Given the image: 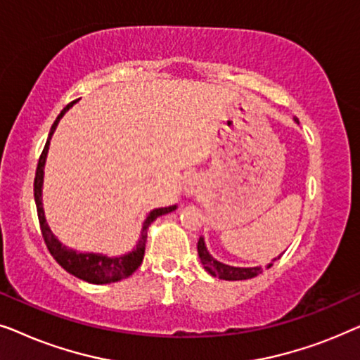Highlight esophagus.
Instances as JSON below:
<instances>
[{"label": "esophagus", "mask_w": 360, "mask_h": 360, "mask_svg": "<svg viewBox=\"0 0 360 360\" xmlns=\"http://www.w3.org/2000/svg\"><path fill=\"white\" fill-rule=\"evenodd\" d=\"M186 190H188V193H195V191H196L193 184H190V185H188V188H186Z\"/></svg>", "instance_id": "obj_1"}]
</instances>
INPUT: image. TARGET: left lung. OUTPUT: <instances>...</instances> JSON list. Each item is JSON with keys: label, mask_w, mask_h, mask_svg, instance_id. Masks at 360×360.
<instances>
[{"label": "left lung", "mask_w": 360, "mask_h": 360, "mask_svg": "<svg viewBox=\"0 0 360 360\" xmlns=\"http://www.w3.org/2000/svg\"><path fill=\"white\" fill-rule=\"evenodd\" d=\"M198 255L201 264H203V267L206 269V272L221 280H248L257 277L259 274L264 272L262 267H233V265H226L223 262H219V260H216L213 255L208 252L203 238L198 239ZM277 259H280V255L274 260ZM270 267H272V264L267 265V269Z\"/></svg>", "instance_id": "1"}]
</instances>
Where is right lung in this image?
Returning <instances> with one entry per match:
<instances>
[{
	"mask_svg": "<svg viewBox=\"0 0 360 360\" xmlns=\"http://www.w3.org/2000/svg\"><path fill=\"white\" fill-rule=\"evenodd\" d=\"M73 103L75 101H72L70 105L63 108L60 115L57 116V120L53 121L51 132H49V139L46 142V146H44V150L37 162L36 179H34V200H36V206H37L39 224H41L42 238H44V243L47 245L49 252L52 254V257L57 260V264L62 265L68 274L75 275L77 278L85 280L88 283H95V285L112 283V282H117V280L127 278L129 275H132L137 269H139V265L142 264V259H144L147 231H149V226L152 224V221H155L162 214L175 211L176 205L169 206V208L152 210L144 221V226H142L141 238L137 240L136 249L131 250L129 254L121 255V257H108V255H103V254H85V252H77V250L73 249H67L65 245H63L60 240L53 236L46 221V216H44L42 181H44V165H46V157H47L49 144H51V137L53 134V131H56L60 117L65 115L67 110L73 105Z\"/></svg>",
	"mask_w": 360,
	"mask_h": 360,
	"instance_id": "obj_1",
	"label": "right lung"
}]
</instances>
